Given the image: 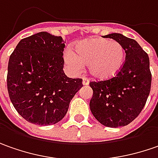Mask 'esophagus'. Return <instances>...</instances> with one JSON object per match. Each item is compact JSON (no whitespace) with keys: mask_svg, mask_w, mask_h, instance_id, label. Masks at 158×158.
I'll return each mask as SVG.
<instances>
[{"mask_svg":"<svg viewBox=\"0 0 158 158\" xmlns=\"http://www.w3.org/2000/svg\"><path fill=\"white\" fill-rule=\"evenodd\" d=\"M82 84L84 85H87L89 84V79H86V78H84L83 81H82Z\"/></svg>","mask_w":158,"mask_h":158,"instance_id":"1","label":"esophagus"}]
</instances>
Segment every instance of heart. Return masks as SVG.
Instances as JSON below:
<instances>
[{
    "label": "heart",
    "mask_w": 158,
    "mask_h": 158,
    "mask_svg": "<svg viewBox=\"0 0 158 158\" xmlns=\"http://www.w3.org/2000/svg\"><path fill=\"white\" fill-rule=\"evenodd\" d=\"M125 52L117 41L106 38H92L79 42L74 52L66 49L64 52V61L71 72H79L88 64L90 74L96 79H110L122 69Z\"/></svg>",
    "instance_id": "obj_1"
}]
</instances>
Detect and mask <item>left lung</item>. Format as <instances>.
<instances>
[{
    "mask_svg": "<svg viewBox=\"0 0 158 158\" xmlns=\"http://www.w3.org/2000/svg\"><path fill=\"white\" fill-rule=\"evenodd\" d=\"M119 42L126 53L120 72L112 79L92 81L90 109L102 125L118 128L128 125L138 116L150 94V58L135 40L120 33L105 35Z\"/></svg>",
    "mask_w": 158,
    "mask_h": 158,
    "instance_id": "left-lung-1",
    "label": "left lung"
}]
</instances>
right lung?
Instances as JSON below:
<instances>
[{"label":"right lung","instance_id":"obj_1","mask_svg":"<svg viewBox=\"0 0 158 158\" xmlns=\"http://www.w3.org/2000/svg\"><path fill=\"white\" fill-rule=\"evenodd\" d=\"M64 43L61 36L43 31L22 39L9 57L8 95L21 116L48 126L60 122L82 86V79L63 71Z\"/></svg>","mask_w":158,"mask_h":158}]
</instances>
